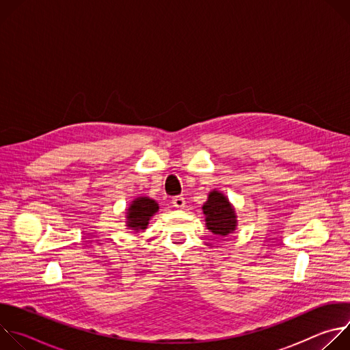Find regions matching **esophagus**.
I'll use <instances>...</instances> for the list:
<instances>
[{"mask_svg":"<svg viewBox=\"0 0 350 350\" xmlns=\"http://www.w3.org/2000/svg\"><path fill=\"white\" fill-rule=\"evenodd\" d=\"M173 206L177 209H184L185 208V199L183 196H174L173 201H172Z\"/></svg>","mask_w":350,"mask_h":350,"instance_id":"esophagus-1","label":"esophagus"}]
</instances>
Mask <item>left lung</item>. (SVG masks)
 I'll list each match as a JSON object with an SVG mask.
<instances>
[{"mask_svg":"<svg viewBox=\"0 0 350 350\" xmlns=\"http://www.w3.org/2000/svg\"><path fill=\"white\" fill-rule=\"evenodd\" d=\"M202 212L205 215L206 228L215 235L226 238L237 230L238 220L235 208L221 191L213 189L209 192Z\"/></svg>","mask_w":350,"mask_h":350,"instance_id":"1","label":"left lung"}]
</instances>
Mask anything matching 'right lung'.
Instances as JSON below:
<instances>
[{
  "mask_svg": "<svg viewBox=\"0 0 350 350\" xmlns=\"http://www.w3.org/2000/svg\"><path fill=\"white\" fill-rule=\"evenodd\" d=\"M159 211V204L149 196H138L126 209V227L133 232H144L151 217Z\"/></svg>",
  "mask_w": 350,
  "mask_h": 350,
  "instance_id": "obj_1",
  "label": "right lung"
}]
</instances>
